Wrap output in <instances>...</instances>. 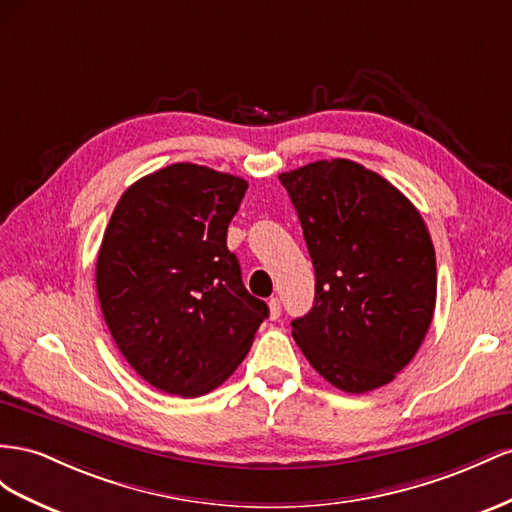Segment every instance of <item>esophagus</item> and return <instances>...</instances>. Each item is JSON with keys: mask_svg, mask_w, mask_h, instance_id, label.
I'll return each instance as SVG.
<instances>
[{"mask_svg": "<svg viewBox=\"0 0 512 512\" xmlns=\"http://www.w3.org/2000/svg\"><path fill=\"white\" fill-rule=\"evenodd\" d=\"M270 319H279L281 317V300L279 298H270Z\"/></svg>", "mask_w": 512, "mask_h": 512, "instance_id": "esophagus-1", "label": "esophagus"}]
</instances>
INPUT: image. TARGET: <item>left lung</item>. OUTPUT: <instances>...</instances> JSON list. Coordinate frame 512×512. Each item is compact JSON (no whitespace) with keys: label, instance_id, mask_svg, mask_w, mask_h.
<instances>
[{"label":"left lung","instance_id":"1","mask_svg":"<svg viewBox=\"0 0 512 512\" xmlns=\"http://www.w3.org/2000/svg\"><path fill=\"white\" fill-rule=\"evenodd\" d=\"M315 268V302L291 321L311 367L339 390L390 384L416 356L437 294L435 248L399 188L354 160L279 175Z\"/></svg>","mask_w":512,"mask_h":512}]
</instances>
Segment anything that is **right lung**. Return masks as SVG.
<instances>
[{
  "label": "right lung",
  "instance_id": "add662e5",
  "mask_svg": "<svg viewBox=\"0 0 512 512\" xmlns=\"http://www.w3.org/2000/svg\"><path fill=\"white\" fill-rule=\"evenodd\" d=\"M246 188L238 175L175 163L128 186L102 236L96 289L111 337L167 394L221 386L270 315L227 248Z\"/></svg>",
  "mask_w": 512,
  "mask_h": 512
}]
</instances>
